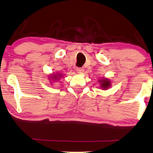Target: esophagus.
<instances>
[{
    "instance_id": "obj_1",
    "label": "esophagus",
    "mask_w": 153,
    "mask_h": 153,
    "mask_svg": "<svg viewBox=\"0 0 153 153\" xmlns=\"http://www.w3.org/2000/svg\"><path fill=\"white\" fill-rule=\"evenodd\" d=\"M84 69H83L82 67H77L76 68V71L78 73H82V72H84Z\"/></svg>"
}]
</instances>
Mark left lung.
I'll use <instances>...</instances> for the list:
<instances>
[{
	"instance_id": "8db88e82",
	"label": "left lung",
	"mask_w": 153,
	"mask_h": 153,
	"mask_svg": "<svg viewBox=\"0 0 153 153\" xmlns=\"http://www.w3.org/2000/svg\"><path fill=\"white\" fill-rule=\"evenodd\" d=\"M101 87L104 88V89H106V88L109 87L110 86V82L108 79H103V81H101Z\"/></svg>"
}]
</instances>
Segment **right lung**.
I'll use <instances>...</instances> for the list:
<instances>
[{
  "label": "right lung",
  "mask_w": 153,
  "mask_h": 153,
  "mask_svg": "<svg viewBox=\"0 0 153 153\" xmlns=\"http://www.w3.org/2000/svg\"><path fill=\"white\" fill-rule=\"evenodd\" d=\"M56 77H57V76H56V75H55V76H54V78H56Z\"/></svg>",
  "instance_id": "right-lung-1"
}]
</instances>
